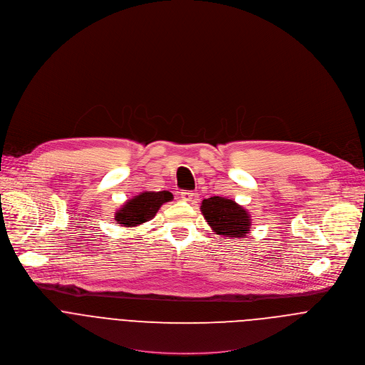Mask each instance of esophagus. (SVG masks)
<instances>
[{
    "label": "esophagus",
    "instance_id": "esophagus-1",
    "mask_svg": "<svg viewBox=\"0 0 365 365\" xmlns=\"http://www.w3.org/2000/svg\"><path fill=\"white\" fill-rule=\"evenodd\" d=\"M181 198H182V201H192L195 198V194L192 191H182Z\"/></svg>",
    "mask_w": 365,
    "mask_h": 365
}]
</instances>
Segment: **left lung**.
<instances>
[{
	"label": "left lung",
	"mask_w": 365,
	"mask_h": 365,
	"mask_svg": "<svg viewBox=\"0 0 365 365\" xmlns=\"http://www.w3.org/2000/svg\"><path fill=\"white\" fill-rule=\"evenodd\" d=\"M201 212L218 235L241 238L250 232L251 217L248 211L232 200L224 197L205 198L201 202Z\"/></svg>",
	"instance_id": "8db88e82"
}]
</instances>
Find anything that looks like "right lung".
Instances as JSON below:
<instances>
[{
    "instance_id": "1",
    "label": "right lung",
    "mask_w": 365,
    "mask_h": 365,
    "mask_svg": "<svg viewBox=\"0 0 365 365\" xmlns=\"http://www.w3.org/2000/svg\"><path fill=\"white\" fill-rule=\"evenodd\" d=\"M171 200L170 191H144L128 200L115 212V221L123 227H137L153 220L160 207Z\"/></svg>"
}]
</instances>
